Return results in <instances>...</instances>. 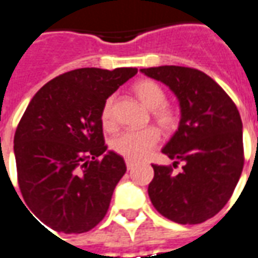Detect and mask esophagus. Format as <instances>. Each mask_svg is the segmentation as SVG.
Masks as SVG:
<instances>
[{
  "label": "esophagus",
  "mask_w": 258,
  "mask_h": 258,
  "mask_svg": "<svg viewBox=\"0 0 258 258\" xmlns=\"http://www.w3.org/2000/svg\"><path fill=\"white\" fill-rule=\"evenodd\" d=\"M135 164H136V163H135L133 160L126 159V167H127V170H132L133 167H135Z\"/></svg>",
  "instance_id": "esophagus-1"
}]
</instances>
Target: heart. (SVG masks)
<instances>
[{"instance_id": "heart-1", "label": "heart", "mask_w": 258, "mask_h": 258, "mask_svg": "<svg viewBox=\"0 0 258 258\" xmlns=\"http://www.w3.org/2000/svg\"><path fill=\"white\" fill-rule=\"evenodd\" d=\"M133 91L139 101L149 111H153V118L157 125L164 129H171L177 123V113L173 108L166 105V92L157 83L152 80H140L133 85ZM113 102L112 95L106 99L101 111V122L105 129H112L115 126L113 120ZM159 142V133L153 127L143 131H127L120 133L112 140V150L127 160H140L146 157L152 149Z\"/></svg>"}]
</instances>
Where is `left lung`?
I'll list each match as a JSON object with an SVG mask.
<instances>
[{
    "label": "left lung",
    "mask_w": 258,
    "mask_h": 258,
    "mask_svg": "<svg viewBox=\"0 0 258 258\" xmlns=\"http://www.w3.org/2000/svg\"><path fill=\"white\" fill-rule=\"evenodd\" d=\"M167 85L180 105V123L161 152L182 161V171L153 164L149 197L157 212L180 225L211 219L226 205L243 170L240 113L218 83L205 73L160 66L140 69Z\"/></svg>",
    "instance_id": "obj_1"
}]
</instances>
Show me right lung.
Wrapping results in <instances>:
<instances>
[{"instance_id":"right-lung-1","label":"right lung","mask_w":258,"mask_h":258,"mask_svg":"<svg viewBox=\"0 0 258 258\" xmlns=\"http://www.w3.org/2000/svg\"><path fill=\"white\" fill-rule=\"evenodd\" d=\"M136 73L133 67L64 73L26 108L14 138L18 182L32 214L53 230L84 233L104 219L126 164L106 150L101 111Z\"/></svg>"}]
</instances>
